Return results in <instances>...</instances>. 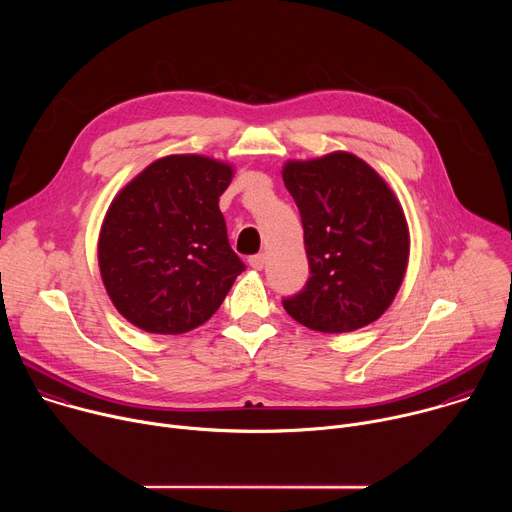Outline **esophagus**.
Listing matches in <instances>:
<instances>
[{
  "label": "esophagus",
  "instance_id": "34e87169",
  "mask_svg": "<svg viewBox=\"0 0 512 512\" xmlns=\"http://www.w3.org/2000/svg\"><path fill=\"white\" fill-rule=\"evenodd\" d=\"M249 265H251L253 269H263V265H265V255H263V253H257V255L249 257Z\"/></svg>",
  "mask_w": 512,
  "mask_h": 512
}]
</instances>
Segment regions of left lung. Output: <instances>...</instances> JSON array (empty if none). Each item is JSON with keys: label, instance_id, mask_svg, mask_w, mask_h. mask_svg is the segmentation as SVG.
Here are the masks:
<instances>
[{"label": "left lung", "instance_id": "1", "mask_svg": "<svg viewBox=\"0 0 512 512\" xmlns=\"http://www.w3.org/2000/svg\"><path fill=\"white\" fill-rule=\"evenodd\" d=\"M283 184L298 204L310 265L300 294L281 300L285 312L326 334L381 318L409 259L407 221L393 190L346 152L287 162Z\"/></svg>", "mask_w": 512, "mask_h": 512}]
</instances>
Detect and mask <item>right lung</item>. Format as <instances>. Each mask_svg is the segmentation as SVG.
<instances>
[{"mask_svg":"<svg viewBox=\"0 0 512 512\" xmlns=\"http://www.w3.org/2000/svg\"><path fill=\"white\" fill-rule=\"evenodd\" d=\"M233 168L184 154L156 160L111 202L99 267L117 312L152 334H184L218 308L245 263L218 198Z\"/></svg>","mask_w":512,"mask_h":512,"instance_id":"1","label":"right lung"}]
</instances>
